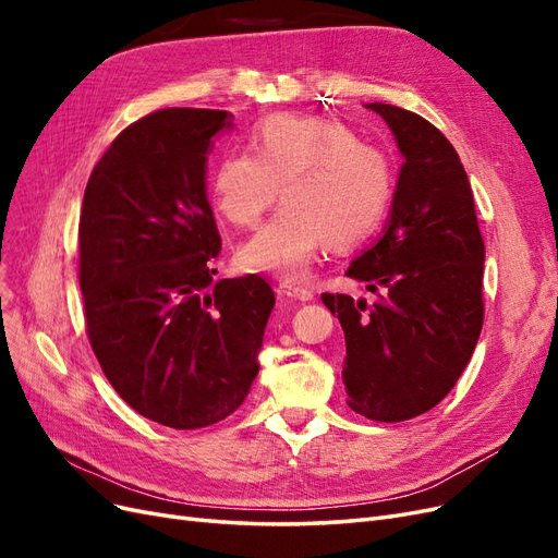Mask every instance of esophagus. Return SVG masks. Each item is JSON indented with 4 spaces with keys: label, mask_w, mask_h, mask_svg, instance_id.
<instances>
[{
    "label": "esophagus",
    "mask_w": 558,
    "mask_h": 558,
    "mask_svg": "<svg viewBox=\"0 0 558 558\" xmlns=\"http://www.w3.org/2000/svg\"><path fill=\"white\" fill-rule=\"evenodd\" d=\"M279 289H281V293H283V295L295 298V300H302V302H310V300H314V291H312V289H307V286L295 283V281H281Z\"/></svg>",
    "instance_id": "esophagus-1"
}]
</instances>
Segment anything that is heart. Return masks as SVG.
<instances>
[{
  "label": "heart",
  "instance_id": "obj_1",
  "mask_svg": "<svg viewBox=\"0 0 558 558\" xmlns=\"http://www.w3.org/2000/svg\"><path fill=\"white\" fill-rule=\"evenodd\" d=\"M283 207L240 251L242 265L305 277L326 244L344 248L373 232L393 193V165L377 144L328 118L269 116L251 150H232L211 172L216 209L253 228L279 197Z\"/></svg>",
  "mask_w": 558,
  "mask_h": 558
}]
</instances>
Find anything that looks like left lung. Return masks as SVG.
<instances>
[{"instance_id":"left-lung-1","label":"left lung","mask_w":558,"mask_h":558,"mask_svg":"<svg viewBox=\"0 0 558 558\" xmlns=\"http://www.w3.org/2000/svg\"><path fill=\"white\" fill-rule=\"evenodd\" d=\"M404 158L391 216L347 277L373 305L324 293L344 330L349 408L396 424L433 410L459 381L480 340L484 240L459 154L426 118L373 102Z\"/></svg>"}]
</instances>
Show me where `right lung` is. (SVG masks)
I'll use <instances>...</instances> for the list:
<instances>
[{"label": "right lung", "instance_id": "right-lung-1", "mask_svg": "<svg viewBox=\"0 0 558 558\" xmlns=\"http://www.w3.org/2000/svg\"><path fill=\"white\" fill-rule=\"evenodd\" d=\"M216 109H160L99 158L78 221V283L99 367L134 412L177 430L226 418L258 375L275 293L263 277L214 281L207 199Z\"/></svg>", "mask_w": 558, "mask_h": 558}]
</instances>
